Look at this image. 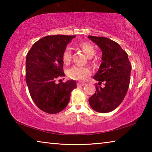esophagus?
<instances>
[{
  "mask_svg": "<svg viewBox=\"0 0 152 152\" xmlns=\"http://www.w3.org/2000/svg\"><path fill=\"white\" fill-rule=\"evenodd\" d=\"M85 82H77V86H83L84 85H85Z\"/></svg>",
  "mask_w": 152,
  "mask_h": 152,
  "instance_id": "obj_1",
  "label": "esophagus"
}]
</instances>
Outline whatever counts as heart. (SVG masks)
I'll list each match as a JSON object with an SVG mask.
<instances>
[{"instance_id": "1", "label": "heart", "mask_w": 152, "mask_h": 152, "mask_svg": "<svg viewBox=\"0 0 152 152\" xmlns=\"http://www.w3.org/2000/svg\"><path fill=\"white\" fill-rule=\"evenodd\" d=\"M80 47L88 57H92L94 54L95 50L91 43L83 42L80 44ZM62 60L66 65H68L71 62L72 51L70 48H67L64 50L62 54ZM91 69L85 66H74L67 72L69 78L75 80H84L91 75Z\"/></svg>"}]
</instances>
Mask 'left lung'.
<instances>
[{
    "mask_svg": "<svg viewBox=\"0 0 152 152\" xmlns=\"http://www.w3.org/2000/svg\"><path fill=\"white\" fill-rule=\"evenodd\" d=\"M102 51V63L93 78L99 81L95 93L88 102L95 111H112L121 103L130 82L132 65L127 53L117 42L109 38L88 35ZM102 83L104 87L99 86Z\"/></svg>",
    "mask_w": 152,
    "mask_h": 152,
    "instance_id": "8db88e82",
    "label": "left lung"
}]
</instances>
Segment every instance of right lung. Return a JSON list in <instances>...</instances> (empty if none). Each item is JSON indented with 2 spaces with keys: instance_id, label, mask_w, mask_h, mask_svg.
I'll list each match as a JSON object with an SVG mask.
<instances>
[{
  "instance_id": "obj_1",
  "label": "right lung",
  "mask_w": 152,
  "mask_h": 152,
  "mask_svg": "<svg viewBox=\"0 0 152 152\" xmlns=\"http://www.w3.org/2000/svg\"><path fill=\"white\" fill-rule=\"evenodd\" d=\"M75 37L45 36L36 42L27 54L25 80L31 97L39 109L49 114H56L65 109L72 91L76 88L73 80L56 82L65 76L62 54L68 43Z\"/></svg>"
}]
</instances>
